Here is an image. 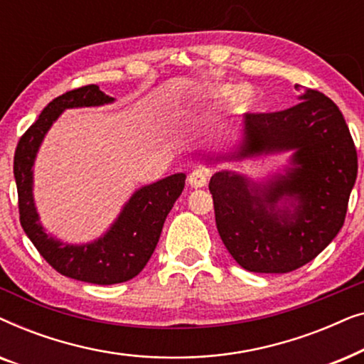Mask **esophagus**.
Returning <instances> with one entry per match:
<instances>
[{"label": "esophagus", "mask_w": 364, "mask_h": 364, "mask_svg": "<svg viewBox=\"0 0 364 364\" xmlns=\"http://www.w3.org/2000/svg\"><path fill=\"white\" fill-rule=\"evenodd\" d=\"M207 181H208V173L205 168H193V171L191 172V176H188V183L193 188H200L203 186H207Z\"/></svg>", "instance_id": "esophagus-1"}]
</instances>
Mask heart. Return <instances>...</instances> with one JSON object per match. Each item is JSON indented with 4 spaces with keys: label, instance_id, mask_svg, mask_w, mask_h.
<instances>
[{
    "label": "heart",
    "instance_id": "heart-1",
    "mask_svg": "<svg viewBox=\"0 0 364 364\" xmlns=\"http://www.w3.org/2000/svg\"><path fill=\"white\" fill-rule=\"evenodd\" d=\"M237 92H240V101L243 102L245 101V97H247V94H245V91H238V89H235V87H222L220 91H218V94H220L222 97H233L235 96Z\"/></svg>",
    "mask_w": 364,
    "mask_h": 364
}]
</instances>
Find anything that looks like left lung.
<instances>
[{
	"label": "left lung",
	"mask_w": 364,
	"mask_h": 364,
	"mask_svg": "<svg viewBox=\"0 0 364 364\" xmlns=\"http://www.w3.org/2000/svg\"><path fill=\"white\" fill-rule=\"evenodd\" d=\"M243 124L237 157L295 151V167L262 196L245 177L213 173L217 230L245 270L288 273L320 255L341 230L358 173L355 142L336 104L315 89L283 111L248 112ZM287 196L296 200L293 211L276 207Z\"/></svg>",
	"instance_id": "1"
}]
</instances>
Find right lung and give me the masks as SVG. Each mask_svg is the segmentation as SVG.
Returning a JSON list of instances; mask_svg holds the SVG:
<instances>
[{
  "label": "right lung",
  "mask_w": 364,
  "mask_h": 364,
  "mask_svg": "<svg viewBox=\"0 0 364 364\" xmlns=\"http://www.w3.org/2000/svg\"><path fill=\"white\" fill-rule=\"evenodd\" d=\"M96 84L53 99L23 134L14 151L19 222L41 257L58 273L79 282L114 285L134 278L156 250L164 222L186 186V173H173L134 193L106 235L87 245H64L43 230L33 200V164L44 134L64 109L112 102Z\"/></svg>",
  "instance_id": "add662e5"
}]
</instances>
